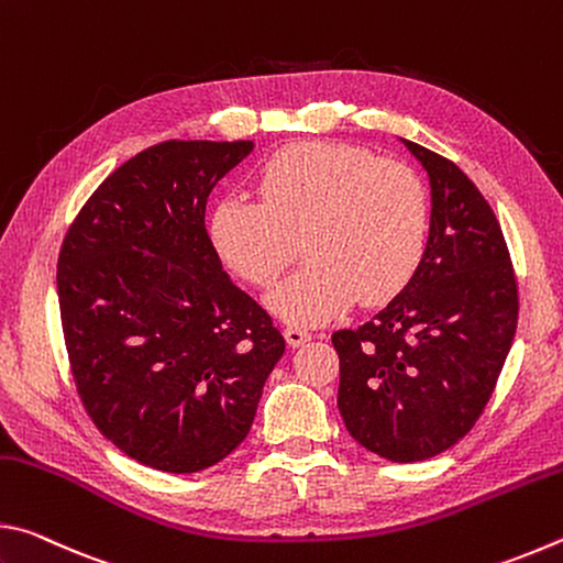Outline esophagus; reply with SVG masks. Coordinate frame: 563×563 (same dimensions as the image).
Listing matches in <instances>:
<instances>
[{"mask_svg": "<svg viewBox=\"0 0 563 563\" xmlns=\"http://www.w3.org/2000/svg\"><path fill=\"white\" fill-rule=\"evenodd\" d=\"M310 338H312L310 332L302 330V328H295V325L285 328V340H288L290 347H300V345H305V342H308Z\"/></svg>", "mask_w": 563, "mask_h": 563, "instance_id": "34e87169", "label": "esophagus"}]
</instances>
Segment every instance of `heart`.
<instances>
[{
  "instance_id": "heart-1",
  "label": "heart",
  "mask_w": 563,
  "mask_h": 563,
  "mask_svg": "<svg viewBox=\"0 0 563 563\" xmlns=\"http://www.w3.org/2000/svg\"><path fill=\"white\" fill-rule=\"evenodd\" d=\"M261 201L228 196L213 208L211 241L233 273L273 288L302 247L308 263L273 295L295 325H320L357 298L385 302L424 258L430 201L397 161L330 141L285 146L258 170Z\"/></svg>"
}]
</instances>
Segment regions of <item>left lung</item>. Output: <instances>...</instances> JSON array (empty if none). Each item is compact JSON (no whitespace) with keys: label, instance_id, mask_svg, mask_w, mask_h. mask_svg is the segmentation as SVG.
Returning a JSON list of instances; mask_svg holds the SVG:
<instances>
[{"label":"left lung","instance_id":"left-lung-1","mask_svg":"<svg viewBox=\"0 0 563 563\" xmlns=\"http://www.w3.org/2000/svg\"><path fill=\"white\" fill-rule=\"evenodd\" d=\"M405 146L432 186L424 258L385 310L338 330L332 345L347 432L389 462H422L460 442L487 407L517 332L519 292L479 188L450 158Z\"/></svg>","mask_w":563,"mask_h":563}]
</instances>
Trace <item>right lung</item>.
I'll return each instance as SVG.
<instances>
[{"instance_id": "add662e5", "label": "right lung", "mask_w": 563, "mask_h": 563, "mask_svg": "<svg viewBox=\"0 0 563 563\" xmlns=\"http://www.w3.org/2000/svg\"><path fill=\"white\" fill-rule=\"evenodd\" d=\"M253 141H178L119 166L74 218L56 263L71 377L97 430L190 474L251 432L285 340L235 288L206 231L213 186Z\"/></svg>"}]
</instances>
